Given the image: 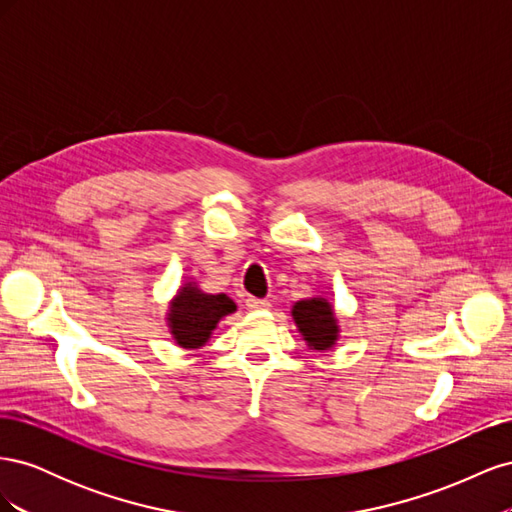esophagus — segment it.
<instances>
[{"mask_svg": "<svg viewBox=\"0 0 512 512\" xmlns=\"http://www.w3.org/2000/svg\"><path fill=\"white\" fill-rule=\"evenodd\" d=\"M247 309H267L271 303L267 299H256V297H247L245 299Z\"/></svg>", "mask_w": 512, "mask_h": 512, "instance_id": "34e87169", "label": "esophagus"}]
</instances>
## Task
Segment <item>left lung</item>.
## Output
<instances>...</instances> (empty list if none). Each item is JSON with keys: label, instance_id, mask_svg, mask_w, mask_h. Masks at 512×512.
I'll use <instances>...</instances> for the list:
<instances>
[{"label": "left lung", "instance_id": "left-lung-1", "mask_svg": "<svg viewBox=\"0 0 512 512\" xmlns=\"http://www.w3.org/2000/svg\"><path fill=\"white\" fill-rule=\"evenodd\" d=\"M294 322L303 333L305 342L314 350H327L337 339V324L333 318V309L322 299L299 301L292 307Z\"/></svg>", "mask_w": 512, "mask_h": 512}]
</instances>
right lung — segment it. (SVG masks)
<instances>
[{
	"instance_id": "1",
	"label": "right lung",
	"mask_w": 512,
	"mask_h": 512,
	"mask_svg": "<svg viewBox=\"0 0 512 512\" xmlns=\"http://www.w3.org/2000/svg\"><path fill=\"white\" fill-rule=\"evenodd\" d=\"M235 309V301L228 299L226 294H205L188 284L181 288L177 299L170 305V333L179 346L200 348L209 339L215 324Z\"/></svg>"
}]
</instances>
